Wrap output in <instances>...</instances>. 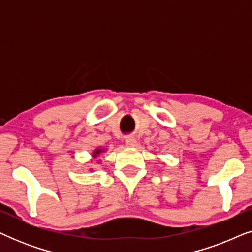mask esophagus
Segmentation results:
<instances>
[{
    "label": "esophagus",
    "instance_id": "esophagus-1",
    "mask_svg": "<svg viewBox=\"0 0 252 252\" xmlns=\"http://www.w3.org/2000/svg\"><path fill=\"white\" fill-rule=\"evenodd\" d=\"M137 144V141L134 136H127L126 137V146L128 147H135Z\"/></svg>",
    "mask_w": 252,
    "mask_h": 252
}]
</instances>
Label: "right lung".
<instances>
[{
    "instance_id": "right-lung-1",
    "label": "right lung",
    "mask_w": 252,
    "mask_h": 252,
    "mask_svg": "<svg viewBox=\"0 0 252 252\" xmlns=\"http://www.w3.org/2000/svg\"><path fill=\"white\" fill-rule=\"evenodd\" d=\"M103 151H104V149H96V150L94 151V153H93V157H94V158H96V157H97V156H98V155H99V154H101V153H103Z\"/></svg>"
}]
</instances>
